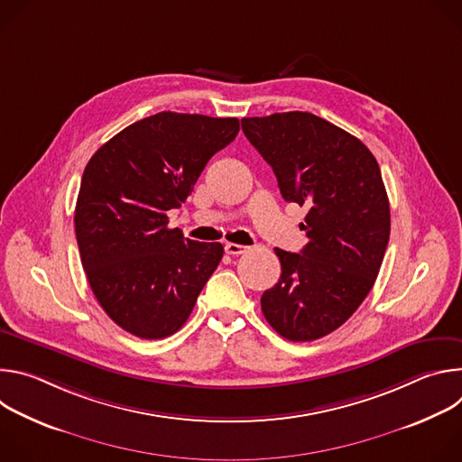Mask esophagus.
I'll use <instances>...</instances> for the list:
<instances>
[{
    "instance_id": "34e87169",
    "label": "esophagus",
    "mask_w": 462,
    "mask_h": 462,
    "mask_svg": "<svg viewBox=\"0 0 462 462\" xmlns=\"http://www.w3.org/2000/svg\"><path fill=\"white\" fill-rule=\"evenodd\" d=\"M248 250V246H243V245H237V243H226L225 245V252L230 254V255H239V254H245Z\"/></svg>"
}]
</instances>
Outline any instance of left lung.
Masks as SVG:
<instances>
[{
    "mask_svg": "<svg viewBox=\"0 0 462 462\" xmlns=\"http://www.w3.org/2000/svg\"><path fill=\"white\" fill-rule=\"evenodd\" d=\"M287 203L307 207L301 254L274 248L280 282L261 310L291 342H312L346 323L378 276L389 241V201L376 159L342 127L289 111L241 120Z\"/></svg>",
    "mask_w": 462,
    "mask_h": 462,
    "instance_id": "8db88e82",
    "label": "left lung"
}]
</instances>
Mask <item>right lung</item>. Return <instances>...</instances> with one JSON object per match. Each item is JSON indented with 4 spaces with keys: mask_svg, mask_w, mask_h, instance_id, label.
Segmentation results:
<instances>
[{
    "mask_svg": "<svg viewBox=\"0 0 462 462\" xmlns=\"http://www.w3.org/2000/svg\"><path fill=\"white\" fill-rule=\"evenodd\" d=\"M237 131V118L161 111L88 162L75 210L82 265L100 307L134 337L177 333L217 269L223 245L184 239L168 228V210Z\"/></svg>",
    "mask_w": 462,
    "mask_h": 462,
    "instance_id": "right-lung-1",
    "label": "right lung"
}]
</instances>
